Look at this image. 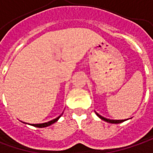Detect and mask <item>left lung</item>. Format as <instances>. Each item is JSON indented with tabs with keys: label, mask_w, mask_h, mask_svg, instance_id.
<instances>
[{
	"label": "left lung",
	"mask_w": 153,
	"mask_h": 153,
	"mask_svg": "<svg viewBox=\"0 0 153 153\" xmlns=\"http://www.w3.org/2000/svg\"><path fill=\"white\" fill-rule=\"evenodd\" d=\"M96 114H97V116L98 117H100V118L103 120H105V121H107V122H109V123H115V124H118V123H121V122H123L125 120H109V119H107V118H104L102 116H101L100 114H98L97 113H96Z\"/></svg>",
	"instance_id": "8db88e82"
}]
</instances>
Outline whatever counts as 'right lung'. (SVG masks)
<instances>
[{
    "instance_id": "obj_1",
    "label": "right lung",
    "mask_w": 153,
    "mask_h": 153,
    "mask_svg": "<svg viewBox=\"0 0 153 153\" xmlns=\"http://www.w3.org/2000/svg\"><path fill=\"white\" fill-rule=\"evenodd\" d=\"M61 116V115H60ZM60 116H58L57 118L54 119V120H51V121H48V122H45V123H42V124H33V126H36V127H45V126H48L51 125V124H53V123H55L56 121H57L58 119L60 118Z\"/></svg>"
}]
</instances>
